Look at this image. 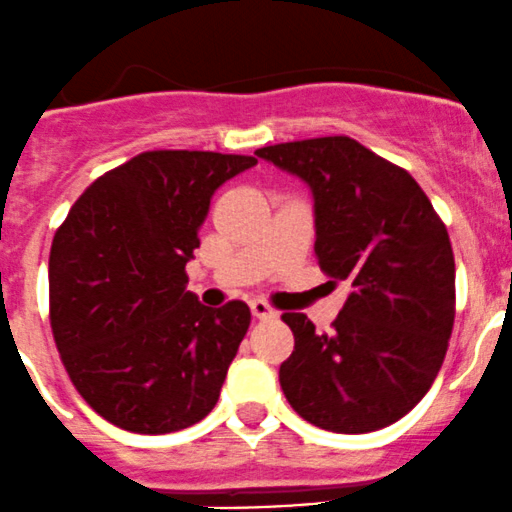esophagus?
Masks as SVG:
<instances>
[{"label": "esophagus", "mask_w": 512, "mask_h": 512, "mask_svg": "<svg viewBox=\"0 0 512 512\" xmlns=\"http://www.w3.org/2000/svg\"><path fill=\"white\" fill-rule=\"evenodd\" d=\"M250 312H252V317H255V319H272V317H277L275 309H272L267 302H262V299H252V302H250Z\"/></svg>", "instance_id": "1"}]
</instances>
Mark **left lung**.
<instances>
[{"label": "left lung", "mask_w": 512, "mask_h": 512, "mask_svg": "<svg viewBox=\"0 0 512 512\" xmlns=\"http://www.w3.org/2000/svg\"><path fill=\"white\" fill-rule=\"evenodd\" d=\"M314 195L319 267L347 282L329 332L285 312L294 352L280 386L304 421L334 433L391 426L426 396L446 359L456 317L448 230L421 185L349 136L255 151Z\"/></svg>", "instance_id": "8db88e82"}]
</instances>
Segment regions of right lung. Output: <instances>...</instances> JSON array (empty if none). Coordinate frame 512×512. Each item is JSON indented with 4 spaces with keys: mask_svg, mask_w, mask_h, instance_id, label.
<instances>
[{
    "mask_svg": "<svg viewBox=\"0 0 512 512\" xmlns=\"http://www.w3.org/2000/svg\"><path fill=\"white\" fill-rule=\"evenodd\" d=\"M257 158L146 151L96 178L56 230L49 317L86 404L133 433H173L218 404L250 327L232 299L203 307L185 265L210 198Z\"/></svg>",
    "mask_w": 512,
    "mask_h": 512,
    "instance_id": "right-lung-1",
    "label": "right lung"
}]
</instances>
